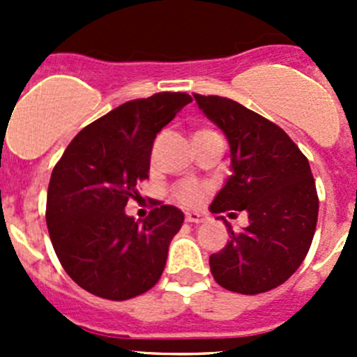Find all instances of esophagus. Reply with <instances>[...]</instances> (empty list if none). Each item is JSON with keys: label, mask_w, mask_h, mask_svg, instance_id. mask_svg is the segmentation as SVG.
<instances>
[{"label": "esophagus", "mask_w": 357, "mask_h": 357, "mask_svg": "<svg viewBox=\"0 0 357 357\" xmlns=\"http://www.w3.org/2000/svg\"><path fill=\"white\" fill-rule=\"evenodd\" d=\"M185 219L188 222H195V225H200V222L207 221L208 215L204 214V212H186Z\"/></svg>", "instance_id": "obj_1"}]
</instances>
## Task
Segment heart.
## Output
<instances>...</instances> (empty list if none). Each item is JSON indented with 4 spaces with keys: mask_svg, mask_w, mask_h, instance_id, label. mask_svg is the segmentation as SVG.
Masks as SVG:
<instances>
[{
    "mask_svg": "<svg viewBox=\"0 0 357 357\" xmlns=\"http://www.w3.org/2000/svg\"><path fill=\"white\" fill-rule=\"evenodd\" d=\"M204 131H197V132H204ZM204 195H205V188L195 181H183L179 183V185H176L174 190H172V199L178 202V204L185 205V207L199 205L202 199H204Z\"/></svg>",
    "mask_w": 357,
    "mask_h": 357,
    "instance_id": "b5f03b06",
    "label": "heart"
}]
</instances>
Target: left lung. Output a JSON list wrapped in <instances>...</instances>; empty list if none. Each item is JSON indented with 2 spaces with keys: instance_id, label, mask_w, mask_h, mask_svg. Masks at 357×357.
Masks as SVG:
<instances>
[{
  "instance_id": "8db88e82",
  "label": "left lung",
  "mask_w": 357,
  "mask_h": 357,
  "mask_svg": "<svg viewBox=\"0 0 357 357\" xmlns=\"http://www.w3.org/2000/svg\"><path fill=\"white\" fill-rule=\"evenodd\" d=\"M193 96L225 132L231 158V176L208 208L248 214L240 233L225 221L229 242L208 259L212 276L226 290L245 295L276 289L302 264L318 222L307 158L280 126L247 107L222 96Z\"/></svg>"
}]
</instances>
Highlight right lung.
<instances>
[{
	"label": "right lung",
	"instance_id": "obj_1",
	"mask_svg": "<svg viewBox=\"0 0 357 357\" xmlns=\"http://www.w3.org/2000/svg\"><path fill=\"white\" fill-rule=\"evenodd\" d=\"M190 102L186 93H157L122 103L86 126L53 169L46 199L50 238L67 275L89 294L126 301L160 278L185 214L153 202L139 225L124 208L149 178L157 132Z\"/></svg>",
	"mask_w": 357,
	"mask_h": 357
}]
</instances>
